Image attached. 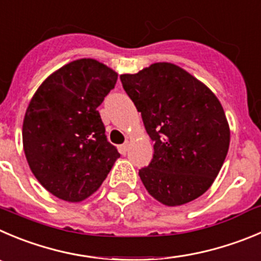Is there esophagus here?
Wrapping results in <instances>:
<instances>
[{"label": "esophagus", "mask_w": 261, "mask_h": 261, "mask_svg": "<svg viewBox=\"0 0 261 261\" xmlns=\"http://www.w3.org/2000/svg\"><path fill=\"white\" fill-rule=\"evenodd\" d=\"M127 150H128V142L119 147V152L122 153V154H126V152H127Z\"/></svg>", "instance_id": "34e87169"}]
</instances>
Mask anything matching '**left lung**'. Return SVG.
I'll list each match as a JSON object with an SVG mask.
<instances>
[{"label":"left lung","instance_id":"left-lung-1","mask_svg":"<svg viewBox=\"0 0 261 261\" xmlns=\"http://www.w3.org/2000/svg\"><path fill=\"white\" fill-rule=\"evenodd\" d=\"M119 79L154 142L152 162L139 170L148 193L169 207L198 198L213 186L229 149V123L216 95L172 63Z\"/></svg>","mask_w":261,"mask_h":261}]
</instances>
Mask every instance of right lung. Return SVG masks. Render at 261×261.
Instances as JSON below:
<instances>
[{"label": "right lung", "instance_id": "1", "mask_svg": "<svg viewBox=\"0 0 261 261\" xmlns=\"http://www.w3.org/2000/svg\"><path fill=\"white\" fill-rule=\"evenodd\" d=\"M117 77L95 59L73 60L51 73L29 101L21 131L27 162L41 186L63 201L89 198L119 158L96 111Z\"/></svg>", "mask_w": 261, "mask_h": 261}]
</instances>
